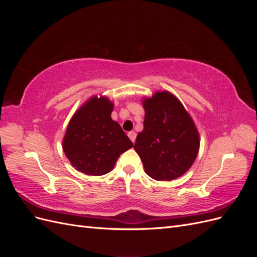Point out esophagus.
<instances>
[{
  "mask_svg": "<svg viewBox=\"0 0 257 257\" xmlns=\"http://www.w3.org/2000/svg\"><path fill=\"white\" fill-rule=\"evenodd\" d=\"M127 135H128L131 141L133 142V143H135V139H136V133H135V132H128Z\"/></svg>",
  "mask_w": 257,
  "mask_h": 257,
  "instance_id": "esophagus-1",
  "label": "esophagus"
}]
</instances>
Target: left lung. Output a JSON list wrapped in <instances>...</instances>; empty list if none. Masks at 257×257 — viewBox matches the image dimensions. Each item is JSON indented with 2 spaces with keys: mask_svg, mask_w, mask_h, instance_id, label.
Returning <instances> with one entry per match:
<instances>
[{
  "mask_svg": "<svg viewBox=\"0 0 257 257\" xmlns=\"http://www.w3.org/2000/svg\"><path fill=\"white\" fill-rule=\"evenodd\" d=\"M144 130L134 149L152 179L169 181L188 172L199 149V136L182 104L168 92L144 100Z\"/></svg>",
  "mask_w": 257,
  "mask_h": 257,
  "instance_id": "8db88e82",
  "label": "left lung"
}]
</instances>
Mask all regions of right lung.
I'll return each instance as SVG.
<instances>
[{"label":"right lung","instance_id":"right-lung-1","mask_svg":"<svg viewBox=\"0 0 257 257\" xmlns=\"http://www.w3.org/2000/svg\"><path fill=\"white\" fill-rule=\"evenodd\" d=\"M113 104L106 97H92L69 121L63 150L77 170L102 176L113 168L120 154L133 147L122 127L111 119Z\"/></svg>","mask_w":257,"mask_h":257}]
</instances>
